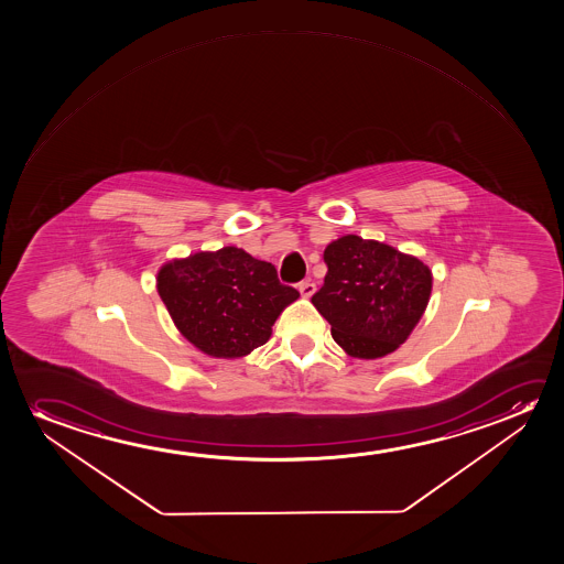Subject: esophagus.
<instances>
[{
	"instance_id": "1",
	"label": "esophagus",
	"mask_w": 564,
	"mask_h": 564,
	"mask_svg": "<svg viewBox=\"0 0 564 564\" xmlns=\"http://www.w3.org/2000/svg\"><path fill=\"white\" fill-rule=\"evenodd\" d=\"M299 291H301L302 296H312V294L316 293V285L310 281V279H306V281H301L299 283Z\"/></svg>"
}]
</instances>
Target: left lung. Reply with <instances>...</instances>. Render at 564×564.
<instances>
[{"mask_svg": "<svg viewBox=\"0 0 564 564\" xmlns=\"http://www.w3.org/2000/svg\"><path fill=\"white\" fill-rule=\"evenodd\" d=\"M327 275L312 304L332 325L335 343L356 358L399 348L424 314L432 271L378 240L347 235L325 248Z\"/></svg>", "mask_w": 564, "mask_h": 564, "instance_id": "obj_1", "label": "left lung"}]
</instances>
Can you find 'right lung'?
I'll use <instances>...</instances> for the list:
<instances>
[{"instance_id": "1", "label": "right lung", "mask_w": 564, "mask_h": 564, "mask_svg": "<svg viewBox=\"0 0 564 564\" xmlns=\"http://www.w3.org/2000/svg\"><path fill=\"white\" fill-rule=\"evenodd\" d=\"M158 293L178 332L216 358L262 347L279 314L299 299L294 286L279 281L275 265L235 247L165 263Z\"/></svg>"}]
</instances>
